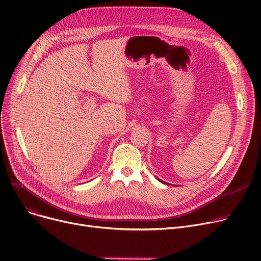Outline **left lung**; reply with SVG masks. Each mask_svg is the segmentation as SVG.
Listing matches in <instances>:
<instances>
[{"label": "left lung", "instance_id": "1", "mask_svg": "<svg viewBox=\"0 0 261 261\" xmlns=\"http://www.w3.org/2000/svg\"><path fill=\"white\" fill-rule=\"evenodd\" d=\"M159 181H160V180H159Z\"/></svg>", "mask_w": 261, "mask_h": 261}]
</instances>
